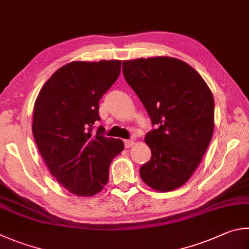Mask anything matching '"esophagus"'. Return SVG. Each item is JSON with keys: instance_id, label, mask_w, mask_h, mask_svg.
Masks as SVG:
<instances>
[{"instance_id": "esophagus-1", "label": "esophagus", "mask_w": 249, "mask_h": 249, "mask_svg": "<svg viewBox=\"0 0 249 249\" xmlns=\"http://www.w3.org/2000/svg\"><path fill=\"white\" fill-rule=\"evenodd\" d=\"M124 143H125V147L126 148H130L132 146H134L135 142L132 139H127V140H124Z\"/></svg>"}]
</instances>
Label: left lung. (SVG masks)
Here are the masks:
<instances>
[{
    "label": "left lung",
    "mask_w": 249,
    "mask_h": 249,
    "mask_svg": "<svg viewBox=\"0 0 249 249\" xmlns=\"http://www.w3.org/2000/svg\"><path fill=\"white\" fill-rule=\"evenodd\" d=\"M123 75L158 126L144 137L151 159L140 178L155 191L178 188L198 168L213 135L211 90L191 65L170 56L123 61Z\"/></svg>",
    "instance_id": "8db88e82"
}]
</instances>
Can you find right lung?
<instances>
[{
    "instance_id": "right-lung-1",
    "label": "right lung",
    "mask_w": 249,
    "mask_h": 249,
    "mask_svg": "<svg viewBox=\"0 0 249 249\" xmlns=\"http://www.w3.org/2000/svg\"><path fill=\"white\" fill-rule=\"evenodd\" d=\"M122 61H74L62 66L40 90L33 134L54 178L70 193L90 197L109 179L112 160L123 151L121 139L107 138L99 101L119 78Z\"/></svg>"
}]
</instances>
